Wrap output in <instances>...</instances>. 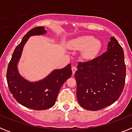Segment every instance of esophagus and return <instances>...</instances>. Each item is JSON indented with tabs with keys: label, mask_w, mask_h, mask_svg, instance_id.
Listing matches in <instances>:
<instances>
[{
	"label": "esophagus",
	"mask_w": 132,
	"mask_h": 132,
	"mask_svg": "<svg viewBox=\"0 0 132 132\" xmlns=\"http://www.w3.org/2000/svg\"><path fill=\"white\" fill-rule=\"evenodd\" d=\"M71 69H72V71H73V74L74 75L75 73V71H77V68L75 67H72Z\"/></svg>",
	"instance_id": "obj_1"
}]
</instances>
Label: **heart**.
<instances>
[{
	"mask_svg": "<svg viewBox=\"0 0 132 132\" xmlns=\"http://www.w3.org/2000/svg\"><path fill=\"white\" fill-rule=\"evenodd\" d=\"M73 50H82V56L85 59H91L98 54L102 44L99 39L93 36H82L71 41L69 45Z\"/></svg>",
	"mask_w": 132,
	"mask_h": 132,
	"instance_id": "obj_1",
	"label": "heart"
}]
</instances>
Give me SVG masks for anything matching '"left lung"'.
<instances>
[{
  "mask_svg": "<svg viewBox=\"0 0 132 132\" xmlns=\"http://www.w3.org/2000/svg\"><path fill=\"white\" fill-rule=\"evenodd\" d=\"M75 73L77 98L81 107L96 111L111 105L120 96L126 80L122 47L114 36L102 55L80 62Z\"/></svg>",
  "mask_w": 132,
  "mask_h": 132,
  "instance_id": "obj_1",
  "label": "left lung"
}]
</instances>
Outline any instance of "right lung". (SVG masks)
<instances>
[{
    "instance_id": "1",
    "label": "right lung",
    "mask_w": 132,
    "mask_h": 132,
    "mask_svg": "<svg viewBox=\"0 0 132 132\" xmlns=\"http://www.w3.org/2000/svg\"><path fill=\"white\" fill-rule=\"evenodd\" d=\"M47 33L44 26L36 27L28 31L15 48L7 69V82L13 97L24 106L36 110H47L53 106L62 85L72 75L71 64L62 69L53 70L45 78L34 82L27 80L20 73L18 65L27 41L31 36Z\"/></svg>"
}]
</instances>
